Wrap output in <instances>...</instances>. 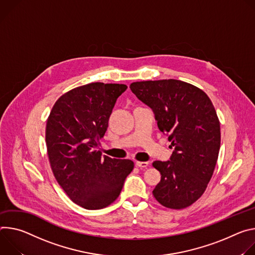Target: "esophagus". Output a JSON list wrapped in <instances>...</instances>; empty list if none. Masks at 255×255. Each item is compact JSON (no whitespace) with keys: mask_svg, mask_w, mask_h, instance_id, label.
I'll use <instances>...</instances> for the list:
<instances>
[{"mask_svg":"<svg viewBox=\"0 0 255 255\" xmlns=\"http://www.w3.org/2000/svg\"><path fill=\"white\" fill-rule=\"evenodd\" d=\"M148 162H139V161H136L135 162V165H136V167H138V168H147L148 167Z\"/></svg>","mask_w":255,"mask_h":255,"instance_id":"34e87169","label":"esophagus"}]
</instances>
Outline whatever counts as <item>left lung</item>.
I'll use <instances>...</instances> for the list:
<instances>
[{
	"instance_id": "8db88e82",
	"label": "left lung",
	"mask_w": 255,
	"mask_h": 255,
	"mask_svg": "<svg viewBox=\"0 0 255 255\" xmlns=\"http://www.w3.org/2000/svg\"><path fill=\"white\" fill-rule=\"evenodd\" d=\"M129 88L153 110L173 148L168 161L153 163L161 173L155 199L166 208L184 209L202 196L215 170L221 145L215 107L203 90L180 80L134 82Z\"/></svg>"
}]
</instances>
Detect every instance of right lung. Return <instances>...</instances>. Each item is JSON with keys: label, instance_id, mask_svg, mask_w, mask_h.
Here are the masks:
<instances>
[{"label": "right lung", "instance_id": "1", "mask_svg": "<svg viewBox=\"0 0 255 255\" xmlns=\"http://www.w3.org/2000/svg\"><path fill=\"white\" fill-rule=\"evenodd\" d=\"M127 88L99 82L84 85L60 97L48 117L45 142L53 175L85 209L99 210L115 202L133 169L132 161L99 151L112 109Z\"/></svg>", "mask_w": 255, "mask_h": 255}]
</instances>
